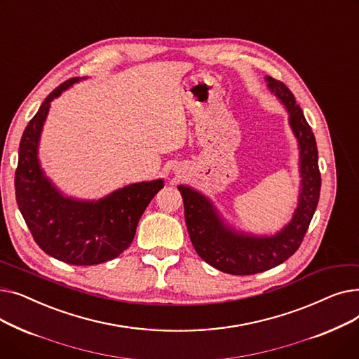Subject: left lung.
Wrapping results in <instances>:
<instances>
[{
	"instance_id": "8db88e82",
	"label": "left lung",
	"mask_w": 359,
	"mask_h": 359,
	"mask_svg": "<svg viewBox=\"0 0 359 359\" xmlns=\"http://www.w3.org/2000/svg\"><path fill=\"white\" fill-rule=\"evenodd\" d=\"M268 87L290 115V125L299 147L301 187L292 219L275 236L238 233L225 224L212 202L192 187L180 184L184 219L196 253L215 269L231 275H253L272 269L291 257L303 241L320 198L317 144L304 113L290 88L272 77Z\"/></svg>"
}]
</instances>
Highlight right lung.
Here are the masks:
<instances>
[{"label":"right lung","mask_w":359,"mask_h":359,"mask_svg":"<svg viewBox=\"0 0 359 359\" xmlns=\"http://www.w3.org/2000/svg\"><path fill=\"white\" fill-rule=\"evenodd\" d=\"M77 81L69 79L56 87L26 126L14 186L18 210L37 246L69 265L88 266L115 259L129 248L141 215L164 182L132 183L99 201L72 199L56 189L41 168L37 145L50 102Z\"/></svg>","instance_id":"obj_1"}]
</instances>
